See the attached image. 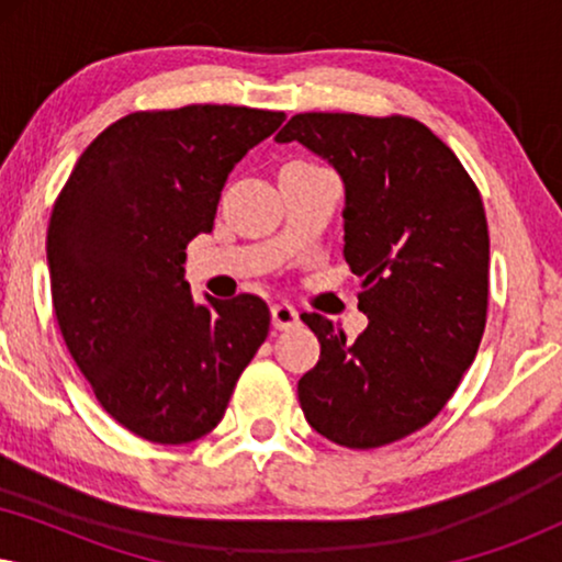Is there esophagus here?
Returning <instances> with one entry per match:
<instances>
[{
	"mask_svg": "<svg viewBox=\"0 0 562 562\" xmlns=\"http://www.w3.org/2000/svg\"><path fill=\"white\" fill-rule=\"evenodd\" d=\"M271 322L276 329H291L299 325V312L286 302H279L271 306Z\"/></svg>",
	"mask_w": 562,
	"mask_h": 562,
	"instance_id": "esophagus-1",
	"label": "esophagus"
}]
</instances>
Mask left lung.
Returning a JSON list of instances; mask_svg holds the SVG:
<instances>
[{"label":"left lung","instance_id":"8db88e82","mask_svg":"<svg viewBox=\"0 0 562 562\" xmlns=\"http://www.w3.org/2000/svg\"><path fill=\"white\" fill-rule=\"evenodd\" d=\"M299 140L345 183L342 258L360 276L356 340L322 314L302 319L319 360L299 404L322 437L368 450L429 425L479 352L488 310L483 199L456 153L419 120L350 112L294 114Z\"/></svg>","mask_w":562,"mask_h":562}]
</instances>
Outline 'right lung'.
<instances>
[{
  "label": "right lung",
  "instance_id": "obj_1",
  "mask_svg": "<svg viewBox=\"0 0 562 562\" xmlns=\"http://www.w3.org/2000/svg\"><path fill=\"white\" fill-rule=\"evenodd\" d=\"M283 112L229 104L133 112L99 133L53 204L48 268L66 348L114 422L143 440L212 432L271 325L256 294L196 304L187 245Z\"/></svg>",
  "mask_w": 562,
  "mask_h": 562
}]
</instances>
